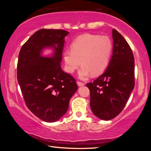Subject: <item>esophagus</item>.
Segmentation results:
<instances>
[{"mask_svg":"<svg viewBox=\"0 0 151 151\" xmlns=\"http://www.w3.org/2000/svg\"><path fill=\"white\" fill-rule=\"evenodd\" d=\"M76 83H77V85L78 86H83L85 85V84H84L83 83H81V82H77Z\"/></svg>","mask_w":151,"mask_h":151,"instance_id":"1","label":"esophagus"}]
</instances>
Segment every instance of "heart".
I'll list each match as a JSON object with an SVG mask.
<instances>
[{"mask_svg":"<svg viewBox=\"0 0 151 151\" xmlns=\"http://www.w3.org/2000/svg\"><path fill=\"white\" fill-rule=\"evenodd\" d=\"M112 49V41L106 36L81 35L72 43L71 50L64 52L66 70L69 73H73L81 64V79L85 80L91 73L93 75H100L109 65Z\"/></svg>","mask_w":151,"mask_h":151,"instance_id":"obj_1","label":"heart"}]
</instances>
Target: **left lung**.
Returning a JSON list of instances; mask_svg holds the SVG:
<instances>
[{
    "mask_svg": "<svg viewBox=\"0 0 151 151\" xmlns=\"http://www.w3.org/2000/svg\"><path fill=\"white\" fill-rule=\"evenodd\" d=\"M112 32L113 48L109 65L93 83L86 84L92 112L104 121L121 113L134 87V58L131 48L116 30Z\"/></svg>",
    "mask_w": 151,
    "mask_h": 151,
    "instance_id": "left-lung-1",
    "label": "left lung"
}]
</instances>
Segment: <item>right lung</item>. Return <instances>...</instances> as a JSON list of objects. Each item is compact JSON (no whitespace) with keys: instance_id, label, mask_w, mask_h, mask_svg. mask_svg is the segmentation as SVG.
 Wrapping results in <instances>:
<instances>
[{"instance_id":"1","label":"right lung","mask_w":151,"mask_h":151,"mask_svg":"<svg viewBox=\"0 0 151 151\" xmlns=\"http://www.w3.org/2000/svg\"><path fill=\"white\" fill-rule=\"evenodd\" d=\"M64 30L40 29L22 45L17 64V80L27 106L45 122L57 121L68 111L71 97L77 91L76 81L61 68ZM52 50L48 56L43 51Z\"/></svg>"}]
</instances>
